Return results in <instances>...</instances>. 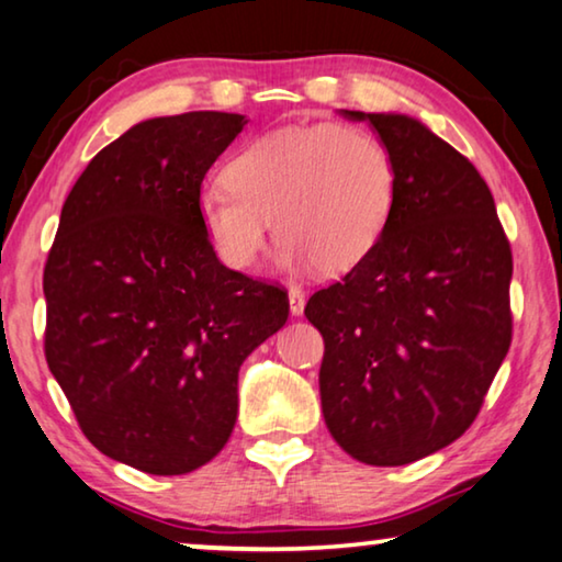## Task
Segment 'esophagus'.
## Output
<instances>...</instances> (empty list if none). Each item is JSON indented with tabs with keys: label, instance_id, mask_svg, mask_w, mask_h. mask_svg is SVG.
<instances>
[{
	"label": "esophagus",
	"instance_id": "34e87169",
	"mask_svg": "<svg viewBox=\"0 0 562 562\" xmlns=\"http://www.w3.org/2000/svg\"><path fill=\"white\" fill-rule=\"evenodd\" d=\"M288 300H290V313L300 317L305 313V292L300 288H290L288 292Z\"/></svg>",
	"mask_w": 562,
	"mask_h": 562
}]
</instances>
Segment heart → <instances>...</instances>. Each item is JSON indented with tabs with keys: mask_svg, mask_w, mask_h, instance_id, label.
Masks as SVG:
<instances>
[{
	"mask_svg": "<svg viewBox=\"0 0 562 562\" xmlns=\"http://www.w3.org/2000/svg\"><path fill=\"white\" fill-rule=\"evenodd\" d=\"M224 183L201 191L196 216L214 255L232 270L257 262L270 224L284 270H353L386 237L398 199L386 140L348 123L265 133L229 158Z\"/></svg>",
	"mask_w": 562,
	"mask_h": 562,
	"instance_id": "b5f03b06",
	"label": "heart"
}]
</instances>
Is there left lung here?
<instances>
[{
  "label": "left lung",
  "instance_id": "obj_1",
  "mask_svg": "<svg viewBox=\"0 0 562 562\" xmlns=\"http://www.w3.org/2000/svg\"><path fill=\"white\" fill-rule=\"evenodd\" d=\"M368 121L398 171L386 237L307 300L321 330V404L342 451L412 464L472 426L513 340V252L480 171L404 113Z\"/></svg>",
  "mask_w": 562,
  "mask_h": 562
}]
</instances>
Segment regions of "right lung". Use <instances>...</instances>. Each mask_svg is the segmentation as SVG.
<instances>
[{
	"instance_id": "add662e5",
	"label": "right lung",
	"mask_w": 562,
	"mask_h": 562,
	"mask_svg": "<svg viewBox=\"0 0 562 562\" xmlns=\"http://www.w3.org/2000/svg\"><path fill=\"white\" fill-rule=\"evenodd\" d=\"M245 125L216 111L133 125L75 181L45 265L49 371L90 443L146 474L220 454L239 366L290 313L280 288L220 262L196 216Z\"/></svg>"
}]
</instances>
